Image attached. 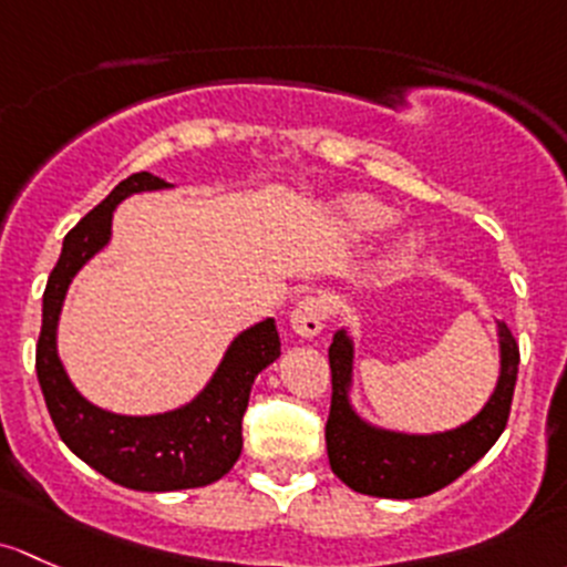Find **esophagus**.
<instances>
[{
	"mask_svg": "<svg viewBox=\"0 0 567 567\" xmlns=\"http://www.w3.org/2000/svg\"><path fill=\"white\" fill-rule=\"evenodd\" d=\"M327 313H330V306H327L324 297H302L295 306V311H291L289 324L295 330V336L311 341V338H317L324 330Z\"/></svg>",
	"mask_w": 567,
	"mask_h": 567,
	"instance_id": "34e87169",
	"label": "esophagus"
}]
</instances>
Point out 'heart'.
<instances>
[{"mask_svg": "<svg viewBox=\"0 0 567 567\" xmlns=\"http://www.w3.org/2000/svg\"><path fill=\"white\" fill-rule=\"evenodd\" d=\"M327 213H330L332 226H336L343 237H349V240H365V237L379 235V231L388 229L395 220V215H399L390 204L379 202V198H373L369 194H347L332 198ZM423 248L425 237L420 235L417 229H404L388 243V248H384V261H388L390 267H406L420 259Z\"/></svg>", "mask_w": 567, "mask_h": 567, "instance_id": "heart-1", "label": "heart"}]
</instances>
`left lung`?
Wrapping results in <instances>:
<instances>
[{
    "mask_svg": "<svg viewBox=\"0 0 567 567\" xmlns=\"http://www.w3.org/2000/svg\"><path fill=\"white\" fill-rule=\"evenodd\" d=\"M494 324L499 343V377L492 395L466 423L434 434L382 429L358 412L352 401L354 336L349 327L336 330L327 352L332 371V404L324 436L332 472L349 488L384 499L429 497L492 451L505 431L518 373L516 338L505 322L497 319Z\"/></svg>",
    "mask_w": 567,
    "mask_h": 567,
    "instance_id": "obj_1",
    "label": "left lung"
}]
</instances>
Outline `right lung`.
Segmentation results:
<instances>
[{
	"label": "right lung",
	"mask_w": 567,
	"mask_h": 567,
	"mask_svg": "<svg viewBox=\"0 0 567 567\" xmlns=\"http://www.w3.org/2000/svg\"><path fill=\"white\" fill-rule=\"evenodd\" d=\"M168 188L174 185L150 172L131 174L68 231L43 291L34 354L40 390L62 442L92 470L133 492H183L220 481L243 453V414L254 379L281 358L276 319L267 317L231 338L209 382L177 410L116 414L86 401L70 382L56 349L70 284L111 243L114 209L127 196Z\"/></svg>",
	"instance_id": "obj_1"
}]
</instances>
